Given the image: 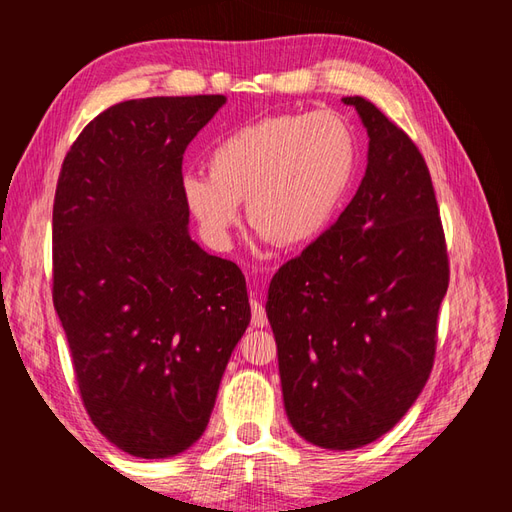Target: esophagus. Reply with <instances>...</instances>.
Returning <instances> with one entry per match:
<instances>
[{"instance_id":"esophagus-1","label":"esophagus","mask_w":512,"mask_h":512,"mask_svg":"<svg viewBox=\"0 0 512 512\" xmlns=\"http://www.w3.org/2000/svg\"><path fill=\"white\" fill-rule=\"evenodd\" d=\"M250 308H253V325L255 328H266L268 325V317H266V310H264V306L262 303L257 301V295H255V290L250 292Z\"/></svg>"}]
</instances>
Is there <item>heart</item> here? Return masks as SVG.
Masks as SVG:
<instances>
[{
    "mask_svg": "<svg viewBox=\"0 0 512 512\" xmlns=\"http://www.w3.org/2000/svg\"><path fill=\"white\" fill-rule=\"evenodd\" d=\"M209 176L182 178V198L215 246L231 244L239 202L264 239L303 248L328 231L352 189L358 145L339 114L266 116L222 136Z\"/></svg>",
    "mask_w": 512,
    "mask_h": 512,
    "instance_id": "b5f03b06",
    "label": "heart"
}]
</instances>
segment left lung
Returning a JSON list of instances; mask_svg holds the SVG:
<instances>
[{"instance_id": "8db88e82", "label": "left lung", "mask_w": 512, "mask_h": 512, "mask_svg": "<svg viewBox=\"0 0 512 512\" xmlns=\"http://www.w3.org/2000/svg\"><path fill=\"white\" fill-rule=\"evenodd\" d=\"M367 169L334 226L270 281L288 420L303 440L352 451L405 416L436 356L449 259L418 147L363 96Z\"/></svg>"}]
</instances>
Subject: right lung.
Here are the masks:
<instances>
[{
  "label": "right lung",
  "instance_id": "obj_1",
  "mask_svg": "<svg viewBox=\"0 0 512 512\" xmlns=\"http://www.w3.org/2000/svg\"><path fill=\"white\" fill-rule=\"evenodd\" d=\"M222 94L112 105L74 140L52 209V301L83 405L145 460L187 451L250 323L237 264L189 235L182 156Z\"/></svg>",
  "mask_w": 512,
  "mask_h": 512
}]
</instances>
